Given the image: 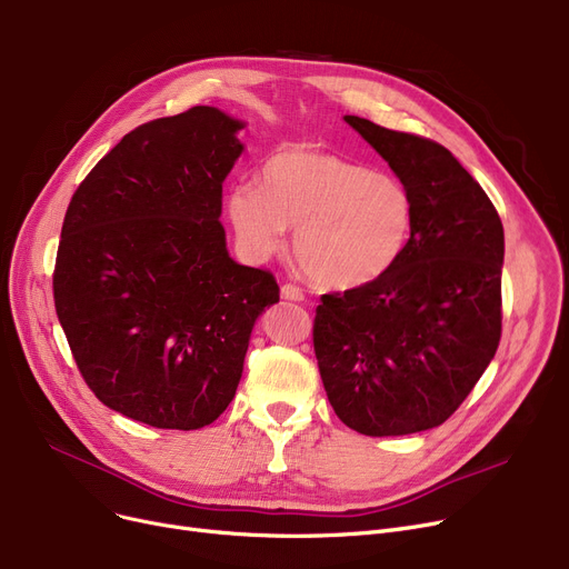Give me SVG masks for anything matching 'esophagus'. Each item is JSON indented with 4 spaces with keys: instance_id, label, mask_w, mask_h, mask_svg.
<instances>
[{
    "instance_id": "1",
    "label": "esophagus",
    "mask_w": 569,
    "mask_h": 569,
    "mask_svg": "<svg viewBox=\"0 0 569 569\" xmlns=\"http://www.w3.org/2000/svg\"><path fill=\"white\" fill-rule=\"evenodd\" d=\"M281 297H283V300H290V302H305L302 288H297L292 283H283L281 286Z\"/></svg>"
}]
</instances>
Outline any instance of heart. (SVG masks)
Returning <instances> with one entry per match:
<instances>
[{
  "label": "heart",
  "mask_w": 569,
  "mask_h": 569,
  "mask_svg": "<svg viewBox=\"0 0 569 569\" xmlns=\"http://www.w3.org/2000/svg\"><path fill=\"white\" fill-rule=\"evenodd\" d=\"M412 214L399 177L311 147L281 149L264 161L260 184H237L226 198L237 249L249 262L274 256L295 228L297 262L332 290L390 272L408 247Z\"/></svg>",
  "instance_id": "1"
}]
</instances>
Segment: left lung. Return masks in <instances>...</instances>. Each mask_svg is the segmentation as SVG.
<instances>
[{
  "mask_svg": "<svg viewBox=\"0 0 569 569\" xmlns=\"http://www.w3.org/2000/svg\"><path fill=\"white\" fill-rule=\"evenodd\" d=\"M412 198V230L382 279L322 295L313 348L339 420L365 436L440 427L500 341L505 234L496 207L442 144L346 114Z\"/></svg>",
  "mask_w": 569,
  "mask_h": 569,
  "instance_id": "left-lung-1",
  "label": "left lung"
}]
</instances>
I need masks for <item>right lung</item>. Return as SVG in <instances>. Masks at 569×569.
Here are the masks:
<instances>
[{
	"instance_id": "obj_1",
	"label": "right lung",
	"mask_w": 569,
	"mask_h": 569,
	"mask_svg": "<svg viewBox=\"0 0 569 569\" xmlns=\"http://www.w3.org/2000/svg\"><path fill=\"white\" fill-rule=\"evenodd\" d=\"M242 119L212 106L127 133L71 198L54 309L101 403L157 429L212 425L232 401L274 277L239 264L219 221Z\"/></svg>"
}]
</instances>
